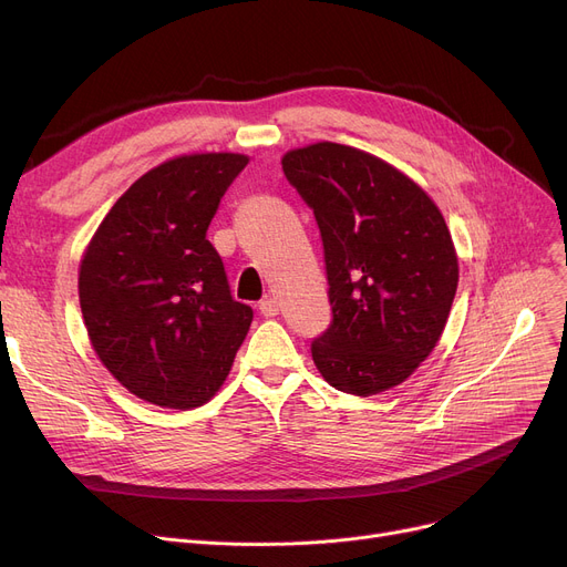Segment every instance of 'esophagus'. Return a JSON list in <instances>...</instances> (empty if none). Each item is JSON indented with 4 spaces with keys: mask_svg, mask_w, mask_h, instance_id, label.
<instances>
[{
    "mask_svg": "<svg viewBox=\"0 0 567 567\" xmlns=\"http://www.w3.org/2000/svg\"><path fill=\"white\" fill-rule=\"evenodd\" d=\"M259 312H261L264 317H276V315L280 312V306H278L276 299H264V301L259 303Z\"/></svg>",
    "mask_w": 567,
    "mask_h": 567,
    "instance_id": "34e87169",
    "label": "esophagus"
}]
</instances>
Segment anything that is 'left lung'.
<instances>
[{
  "label": "left lung",
  "mask_w": 567,
  "mask_h": 567,
  "mask_svg": "<svg viewBox=\"0 0 567 567\" xmlns=\"http://www.w3.org/2000/svg\"><path fill=\"white\" fill-rule=\"evenodd\" d=\"M282 172L323 244L333 321L312 342L317 370L359 398L400 385L436 347L457 291L439 206L398 167L347 144L291 148Z\"/></svg>",
  "instance_id": "obj_1"
}]
</instances>
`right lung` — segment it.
<instances>
[{
	"mask_svg": "<svg viewBox=\"0 0 567 567\" xmlns=\"http://www.w3.org/2000/svg\"><path fill=\"white\" fill-rule=\"evenodd\" d=\"M244 154H190L142 174L114 202L80 261L86 336L144 402L195 409L225 383L252 310L231 299L206 229Z\"/></svg>",
	"mask_w": 567,
	"mask_h": 567,
	"instance_id": "obj_1",
	"label": "right lung"
}]
</instances>
